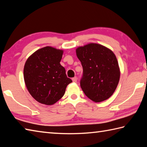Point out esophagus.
I'll list each match as a JSON object with an SVG mask.
<instances>
[{
	"label": "esophagus",
	"instance_id": "esophagus-1",
	"mask_svg": "<svg viewBox=\"0 0 147 147\" xmlns=\"http://www.w3.org/2000/svg\"><path fill=\"white\" fill-rule=\"evenodd\" d=\"M77 80H78V78H77V77H76V76L73 78V79H72V80H73V82L74 83H76L77 82Z\"/></svg>",
	"mask_w": 147,
	"mask_h": 147
}]
</instances>
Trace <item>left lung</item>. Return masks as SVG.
Wrapping results in <instances>:
<instances>
[{
    "label": "left lung",
    "mask_w": 147,
    "mask_h": 147,
    "mask_svg": "<svg viewBox=\"0 0 147 147\" xmlns=\"http://www.w3.org/2000/svg\"><path fill=\"white\" fill-rule=\"evenodd\" d=\"M76 52L83 69L80 86L87 97L95 102L110 98L120 78V69L114 52L95 43L79 47Z\"/></svg>",
    "instance_id": "obj_1"
}]
</instances>
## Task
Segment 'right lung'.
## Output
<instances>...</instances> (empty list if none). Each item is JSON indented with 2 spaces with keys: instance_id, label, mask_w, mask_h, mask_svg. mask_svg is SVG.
I'll list each match as a JSON object with an SVG mask.
<instances>
[{
  "instance_id": "obj_1",
  "label": "right lung",
  "mask_w": 147,
  "mask_h": 147,
  "mask_svg": "<svg viewBox=\"0 0 147 147\" xmlns=\"http://www.w3.org/2000/svg\"><path fill=\"white\" fill-rule=\"evenodd\" d=\"M63 51L52 47L37 50L24 66V83L30 95L40 104H54L60 100L72 80L60 64Z\"/></svg>"
}]
</instances>
